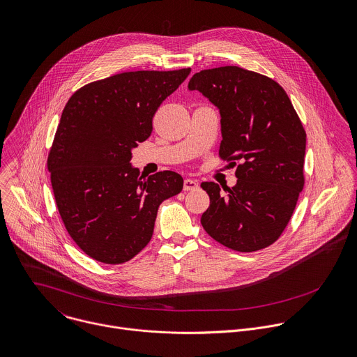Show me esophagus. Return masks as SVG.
Masks as SVG:
<instances>
[{"label":"esophagus","mask_w":357,"mask_h":357,"mask_svg":"<svg viewBox=\"0 0 357 357\" xmlns=\"http://www.w3.org/2000/svg\"><path fill=\"white\" fill-rule=\"evenodd\" d=\"M197 189V182L192 181V179H185L183 181V190L185 192H190V190H195Z\"/></svg>","instance_id":"34e87169"}]
</instances>
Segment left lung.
Here are the masks:
<instances>
[{
  "label": "left lung",
  "instance_id": "left-lung-1",
  "mask_svg": "<svg viewBox=\"0 0 357 357\" xmlns=\"http://www.w3.org/2000/svg\"><path fill=\"white\" fill-rule=\"evenodd\" d=\"M188 86L220 109L218 157L236 167L238 178L235 186H222L225 195L214 182L200 185L210 197L202 225L229 250H264L279 240L304 188L300 117L275 79L236 66L202 70Z\"/></svg>",
  "mask_w": 357,
  "mask_h": 357
}]
</instances>
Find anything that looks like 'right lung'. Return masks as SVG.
I'll list each match as a JSON object with an SVG mask.
<instances>
[{
	"mask_svg": "<svg viewBox=\"0 0 357 357\" xmlns=\"http://www.w3.org/2000/svg\"><path fill=\"white\" fill-rule=\"evenodd\" d=\"M128 71L89 82L66 103L47 169L67 232L92 259L119 265L151 240L160 204L183 188L174 171L143 179L132 150L153 132V117L189 75Z\"/></svg>",
	"mask_w": 357,
	"mask_h": 357,
	"instance_id": "1",
	"label": "right lung"
}]
</instances>
